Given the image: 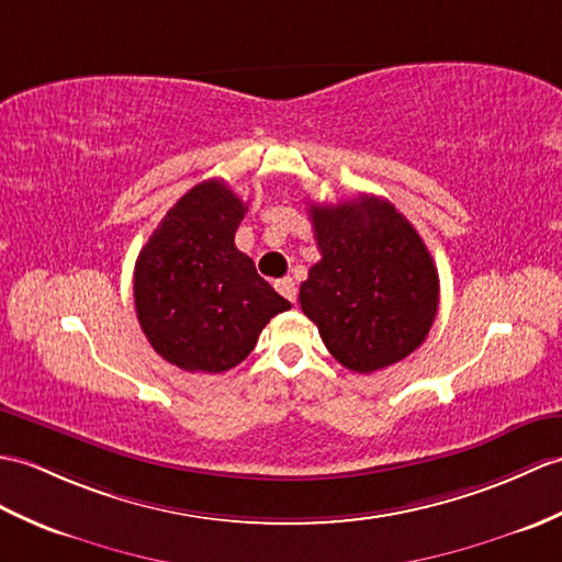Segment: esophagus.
I'll return each instance as SVG.
<instances>
[{
	"instance_id": "1",
	"label": "esophagus",
	"mask_w": 562,
	"mask_h": 562,
	"mask_svg": "<svg viewBox=\"0 0 562 562\" xmlns=\"http://www.w3.org/2000/svg\"><path fill=\"white\" fill-rule=\"evenodd\" d=\"M276 286H278V292H280L284 299H290L292 304L296 302V282H294L292 278H284V280H280Z\"/></svg>"
}]
</instances>
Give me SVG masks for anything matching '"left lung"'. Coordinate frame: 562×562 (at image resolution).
<instances>
[{"instance_id": "obj_1", "label": "left lung", "mask_w": 562, "mask_h": 562, "mask_svg": "<svg viewBox=\"0 0 562 562\" xmlns=\"http://www.w3.org/2000/svg\"><path fill=\"white\" fill-rule=\"evenodd\" d=\"M321 260L299 290L325 347L357 373L397 363L419 347L438 313V270L419 232L397 207L361 193L313 203Z\"/></svg>"}]
</instances>
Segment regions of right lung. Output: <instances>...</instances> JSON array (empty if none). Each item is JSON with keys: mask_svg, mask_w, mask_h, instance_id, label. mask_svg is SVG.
I'll return each mask as SVG.
<instances>
[{"mask_svg": "<svg viewBox=\"0 0 562 562\" xmlns=\"http://www.w3.org/2000/svg\"><path fill=\"white\" fill-rule=\"evenodd\" d=\"M246 203L207 179L169 207L134 270L140 330L181 371L222 373L251 355L260 330L292 304L234 246Z\"/></svg>", "mask_w": 562, "mask_h": 562, "instance_id": "obj_1", "label": "right lung"}]
</instances>
